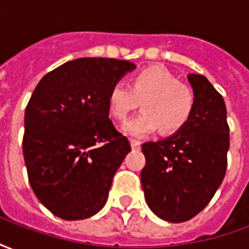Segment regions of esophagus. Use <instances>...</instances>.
<instances>
[{
  "instance_id": "34e87169",
  "label": "esophagus",
  "mask_w": 249,
  "mask_h": 249,
  "mask_svg": "<svg viewBox=\"0 0 249 249\" xmlns=\"http://www.w3.org/2000/svg\"><path fill=\"white\" fill-rule=\"evenodd\" d=\"M140 141L135 140V139H130V146L133 148V149H137V148H140Z\"/></svg>"
}]
</instances>
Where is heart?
<instances>
[{
  "instance_id": "heart-1",
  "label": "heart",
  "mask_w": 249,
  "mask_h": 249,
  "mask_svg": "<svg viewBox=\"0 0 249 249\" xmlns=\"http://www.w3.org/2000/svg\"><path fill=\"white\" fill-rule=\"evenodd\" d=\"M142 101L144 112L123 125V132L141 137L156 132H176L187 124L195 107V93L164 66L152 65L137 71L130 87L117 82L108 93L109 113L123 121Z\"/></svg>"
}]
</instances>
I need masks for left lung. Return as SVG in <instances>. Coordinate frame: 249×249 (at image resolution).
<instances>
[{"label":"left lung","instance_id":"obj_1","mask_svg":"<svg viewBox=\"0 0 249 249\" xmlns=\"http://www.w3.org/2000/svg\"><path fill=\"white\" fill-rule=\"evenodd\" d=\"M195 107L183 128L141 145V184L148 207L160 219L183 223L201 212L223 183L230 126L223 96L201 74H188Z\"/></svg>","mask_w":249,"mask_h":249}]
</instances>
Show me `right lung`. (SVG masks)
I'll use <instances>...</instances> for the list:
<instances>
[{
    "label": "right lung",
    "mask_w": 249,
    "mask_h": 249,
    "mask_svg": "<svg viewBox=\"0 0 249 249\" xmlns=\"http://www.w3.org/2000/svg\"><path fill=\"white\" fill-rule=\"evenodd\" d=\"M135 68L116 58H77L36 87L25 109V165L35 195L57 217L88 219L107 203L130 152L109 119L108 93Z\"/></svg>",
    "instance_id": "add662e5"
}]
</instances>
